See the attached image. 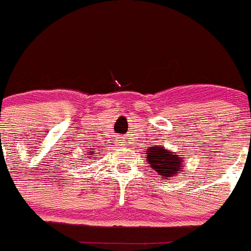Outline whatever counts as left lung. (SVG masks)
I'll return each mask as SVG.
<instances>
[{
    "label": "left lung",
    "mask_w": 251,
    "mask_h": 251,
    "mask_svg": "<svg viewBox=\"0 0 251 251\" xmlns=\"http://www.w3.org/2000/svg\"><path fill=\"white\" fill-rule=\"evenodd\" d=\"M146 162L159 174L160 179H168L181 174L185 160L164 146H150L146 151Z\"/></svg>",
    "instance_id": "8db88e82"
}]
</instances>
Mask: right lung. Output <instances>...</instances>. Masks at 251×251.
<instances>
[{
  "instance_id": "1",
  "label": "right lung",
  "mask_w": 251,
  "mask_h": 251,
  "mask_svg": "<svg viewBox=\"0 0 251 251\" xmlns=\"http://www.w3.org/2000/svg\"><path fill=\"white\" fill-rule=\"evenodd\" d=\"M90 149V148H89ZM94 150H96V149H91V150H89V152H85V155H87V156H82V160H85V159H90V157L92 156V155H94L95 153V151ZM90 154V156L89 157L88 155Z\"/></svg>"
}]
</instances>
